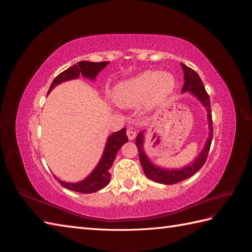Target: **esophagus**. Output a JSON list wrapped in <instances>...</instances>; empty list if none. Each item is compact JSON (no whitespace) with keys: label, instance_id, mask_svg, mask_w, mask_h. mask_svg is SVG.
Wrapping results in <instances>:
<instances>
[{"label":"esophagus","instance_id":"34e87169","mask_svg":"<svg viewBox=\"0 0 252 252\" xmlns=\"http://www.w3.org/2000/svg\"><path fill=\"white\" fill-rule=\"evenodd\" d=\"M127 136H128V139L129 140H134V138L136 136V133H135V131H133L132 129H127Z\"/></svg>","mask_w":252,"mask_h":252}]
</instances>
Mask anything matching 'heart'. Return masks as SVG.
I'll use <instances>...</instances> for the list:
<instances>
[{"label":"heart","instance_id":"b5f03b06","mask_svg":"<svg viewBox=\"0 0 252 252\" xmlns=\"http://www.w3.org/2000/svg\"><path fill=\"white\" fill-rule=\"evenodd\" d=\"M174 87L172 74L147 70L117 84L112 96L120 105L138 106L147 100L149 106H156L168 97Z\"/></svg>","mask_w":252,"mask_h":252}]
</instances>
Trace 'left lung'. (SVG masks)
Wrapping results in <instances>:
<instances>
[{"mask_svg":"<svg viewBox=\"0 0 252 252\" xmlns=\"http://www.w3.org/2000/svg\"><path fill=\"white\" fill-rule=\"evenodd\" d=\"M183 71H184V85L182 88V93H188L194 95L197 100H199L204 107L207 111V119H208V127H209V134L207 141L205 143V146L202 149V151L197 156L192 163L188 164L187 166L183 167L180 169H167L162 168L155 165L150 161V158L146 155V152L144 150V143H145V134H146V130H142L136 135L135 139V145L139 150V157L140 162L142 164L143 170L150 180L155 181L157 183H161V184L165 185H172L175 183H179L181 181H184L190 177H192L194 173L199 171L203 165L205 164L206 159H207L208 152L210 149V145L212 141V134H213V128H212V117H211V109H210V100L209 95L206 93L204 84L194 70L188 66L181 64Z\"/></svg>","mask_w":252,"mask_h":252,"instance_id":"1","label":"left lung"}]
</instances>
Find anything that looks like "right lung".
Instances as JSON below:
<instances>
[{
    "instance_id": "right-lung-1",
    "label": "right lung",
    "mask_w": 252,
    "mask_h": 252,
    "mask_svg": "<svg viewBox=\"0 0 252 252\" xmlns=\"http://www.w3.org/2000/svg\"><path fill=\"white\" fill-rule=\"evenodd\" d=\"M108 63L109 62L94 63V62H87V61H81V62L78 63V65L74 64L73 66L69 67L62 73H60L58 77L52 81L48 90V94H50V91L56 86L60 85L61 83L78 79L80 75H83L85 79L94 81L98 72H100L102 69H104V68L108 65ZM127 142H128V138L126 135V128L121 129V130L109 135L107 142H106L105 149L100 162L97 163L95 168L90 172L88 177H86L83 181H80L77 183L64 182L62 180L58 179L56 175H55V179L58 180L60 184L63 187L72 190V191H75V192L93 193V192L98 191V190L104 188L109 183L110 181L109 169L111 168L114 158L117 157L118 151Z\"/></svg>"
}]
</instances>
